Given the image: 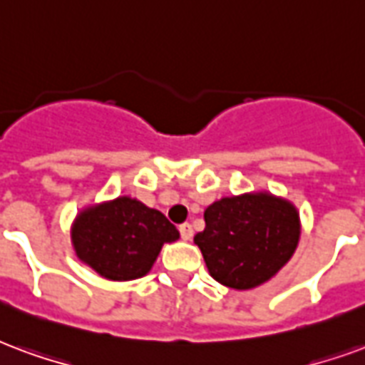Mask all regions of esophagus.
Returning a JSON list of instances; mask_svg holds the SVG:
<instances>
[{
	"label": "esophagus",
	"mask_w": 365,
	"mask_h": 365,
	"mask_svg": "<svg viewBox=\"0 0 365 365\" xmlns=\"http://www.w3.org/2000/svg\"><path fill=\"white\" fill-rule=\"evenodd\" d=\"M180 236H182V240H191L193 237V228H191V224H182L180 226Z\"/></svg>",
	"instance_id": "1"
}]
</instances>
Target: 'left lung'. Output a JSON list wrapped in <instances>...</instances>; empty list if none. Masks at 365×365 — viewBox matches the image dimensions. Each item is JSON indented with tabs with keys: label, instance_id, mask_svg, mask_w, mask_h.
Masks as SVG:
<instances>
[{
	"label": "left lung",
	"instance_id": "1",
	"mask_svg": "<svg viewBox=\"0 0 365 365\" xmlns=\"http://www.w3.org/2000/svg\"><path fill=\"white\" fill-rule=\"evenodd\" d=\"M193 242L210 277L236 290L272 279L299 242V215L286 199L267 191L222 197L205 210V230Z\"/></svg>",
	"mask_w": 365,
	"mask_h": 365
}]
</instances>
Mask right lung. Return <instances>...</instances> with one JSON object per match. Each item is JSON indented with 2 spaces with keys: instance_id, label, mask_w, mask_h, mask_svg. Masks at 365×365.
I'll return each mask as SVG.
<instances>
[{
  "instance_id": "obj_1",
  "label": "right lung",
  "mask_w": 365,
  "mask_h": 365,
  "mask_svg": "<svg viewBox=\"0 0 365 365\" xmlns=\"http://www.w3.org/2000/svg\"><path fill=\"white\" fill-rule=\"evenodd\" d=\"M178 237V228L160 210L125 195L81 210L71 228L77 257L108 280L145 277L162 245Z\"/></svg>"
}]
</instances>
